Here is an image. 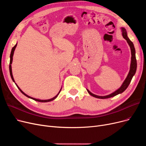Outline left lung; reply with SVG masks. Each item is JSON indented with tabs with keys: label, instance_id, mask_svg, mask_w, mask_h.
<instances>
[{
	"label": "left lung",
	"instance_id": "left-lung-1",
	"mask_svg": "<svg viewBox=\"0 0 146 146\" xmlns=\"http://www.w3.org/2000/svg\"><path fill=\"white\" fill-rule=\"evenodd\" d=\"M121 30H122V35L124 39H125V40L127 41V43L128 44L130 49H131V64H130V68H129V73L127 76L126 79H125V80L124 81V82L122 83V85L121 86V87L118 89L117 90H115L113 92H112V94L108 95H106V96H98L92 93H91L87 89L88 92L91 95L95 98H99V99H106V98H110L111 97H113L115 96H116L118 94H122L123 92L124 91H125L126 90V89L128 88V86H129L130 82L131 81V79L133 78V77L134 76V75L135 74L136 72V70H137V60H136V57H135V48L134 44L133 43V42L129 39V38L127 36V33L126 31V29L124 28H121Z\"/></svg>",
	"mask_w": 146,
	"mask_h": 146
}]
</instances>
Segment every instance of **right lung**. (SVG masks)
<instances>
[{
  "instance_id": "1",
  "label": "right lung",
  "mask_w": 146,
  "mask_h": 146,
  "mask_svg": "<svg viewBox=\"0 0 146 146\" xmlns=\"http://www.w3.org/2000/svg\"><path fill=\"white\" fill-rule=\"evenodd\" d=\"M17 43L15 44V45L14 46V47L12 48V51H11V55H10V63H9V72H10V74H11V78H12V80H13V82H15V85H17V86L18 87V88L19 89V90L21 92V93L22 94H24L25 96H26L27 97H28V98H30V99H33V100H34V101H38V102H50V101H53V100H54V99L58 96V95H59V94H60V91H61V88L60 89V91H59V92L58 93V94L56 96H54V98H51V99H45V100H42V99H36V98H33V97H31V96H28V95H27L26 94H25L24 92H23L20 88H19V87L17 85V84L15 83V80H14V79H13V75H12V66H11V64H12V60H13V53H14V51H15V48H16V47H17Z\"/></svg>"
}]
</instances>
